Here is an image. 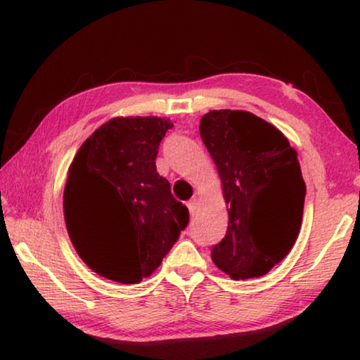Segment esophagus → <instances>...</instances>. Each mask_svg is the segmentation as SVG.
I'll list each match as a JSON object with an SVG mask.
<instances>
[{"instance_id":"obj_1","label":"esophagus","mask_w":360,"mask_h":360,"mask_svg":"<svg viewBox=\"0 0 360 360\" xmlns=\"http://www.w3.org/2000/svg\"><path fill=\"white\" fill-rule=\"evenodd\" d=\"M186 206H188L190 213L195 214V211H196V198H191V200L188 201V203H186Z\"/></svg>"}]
</instances>
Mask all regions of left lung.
<instances>
[{
	"label": "left lung",
	"instance_id": "1",
	"mask_svg": "<svg viewBox=\"0 0 360 360\" xmlns=\"http://www.w3.org/2000/svg\"><path fill=\"white\" fill-rule=\"evenodd\" d=\"M200 136L229 206L228 231L211 259L234 280L262 277L292 250L302 228L307 185L297 150L249 111H210Z\"/></svg>",
	"mask_w": 360,
	"mask_h": 360
}]
</instances>
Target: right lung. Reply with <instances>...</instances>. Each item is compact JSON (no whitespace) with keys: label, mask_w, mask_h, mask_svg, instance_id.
<instances>
[{"label":"right lung","mask_w":360,"mask_h":360,"mask_svg":"<svg viewBox=\"0 0 360 360\" xmlns=\"http://www.w3.org/2000/svg\"><path fill=\"white\" fill-rule=\"evenodd\" d=\"M170 120L112 117L83 142L68 169L63 216L73 248L101 277L139 283L188 224V208L157 174Z\"/></svg>","instance_id":"add662e5"}]
</instances>
